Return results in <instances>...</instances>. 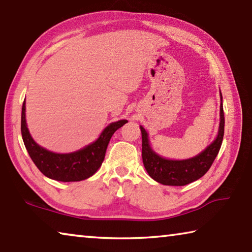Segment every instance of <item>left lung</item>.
I'll return each mask as SVG.
<instances>
[{
	"instance_id": "1",
	"label": "left lung",
	"mask_w": 252,
	"mask_h": 252,
	"mask_svg": "<svg viewBox=\"0 0 252 252\" xmlns=\"http://www.w3.org/2000/svg\"><path fill=\"white\" fill-rule=\"evenodd\" d=\"M220 125L218 135L210 146H208L198 156L186 160H170L162 158L152 150L148 133L140 126L142 134V160L144 168L153 180L164 186H186L198 180L210 169L218 156L224 133V114L222 95L220 92Z\"/></svg>"
}]
</instances>
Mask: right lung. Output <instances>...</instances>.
Instances as JSON below:
<instances>
[{
    "instance_id": "1",
    "label": "right lung",
    "mask_w": 252,
    "mask_h": 252,
    "mask_svg": "<svg viewBox=\"0 0 252 252\" xmlns=\"http://www.w3.org/2000/svg\"><path fill=\"white\" fill-rule=\"evenodd\" d=\"M126 120L112 122L102 131L96 141L71 153H54L40 147L30 134L25 120V100L21 116V132L24 146L37 169L45 177L57 181H81L93 176L104 160L111 136L126 125Z\"/></svg>"
}]
</instances>
